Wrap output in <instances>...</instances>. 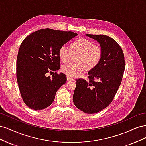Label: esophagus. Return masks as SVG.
Here are the masks:
<instances>
[{
  "label": "esophagus",
  "mask_w": 146,
  "mask_h": 146,
  "mask_svg": "<svg viewBox=\"0 0 146 146\" xmlns=\"http://www.w3.org/2000/svg\"><path fill=\"white\" fill-rule=\"evenodd\" d=\"M67 80H68V82H69V81H72V80H74V79L73 78H72V77H69V76H67Z\"/></svg>",
  "instance_id": "esophagus-1"
}]
</instances>
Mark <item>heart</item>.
I'll use <instances>...</instances> for the list:
<instances>
[{
  "label": "heart",
  "instance_id": "heart-1",
  "mask_svg": "<svg viewBox=\"0 0 146 146\" xmlns=\"http://www.w3.org/2000/svg\"><path fill=\"white\" fill-rule=\"evenodd\" d=\"M102 48L87 39L80 38L69 44V48L61 46L58 50L60 59L63 63H68L76 56L75 63H69L62 66V71L70 77L79 76L86 69L90 70L98 66L102 58Z\"/></svg>",
  "mask_w": 146,
  "mask_h": 146
}]
</instances>
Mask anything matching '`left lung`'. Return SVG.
I'll return each instance as SVG.
<instances>
[{
    "label": "left lung",
    "mask_w": 146,
    "mask_h": 146,
    "mask_svg": "<svg viewBox=\"0 0 146 146\" xmlns=\"http://www.w3.org/2000/svg\"><path fill=\"white\" fill-rule=\"evenodd\" d=\"M86 36L100 43L102 58L95 68L88 72L89 80L77 79L73 101L83 112L94 114L107 107L114 99L124 72L125 57L114 39L104 35Z\"/></svg>",
    "instance_id": "8db88e82"
}]
</instances>
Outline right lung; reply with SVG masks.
Masks as SVG:
<instances>
[{
  "instance_id": "1",
  "label": "right lung",
  "mask_w": 146,
  "mask_h": 146,
  "mask_svg": "<svg viewBox=\"0 0 146 146\" xmlns=\"http://www.w3.org/2000/svg\"><path fill=\"white\" fill-rule=\"evenodd\" d=\"M77 33L44 29L30 34L22 42L16 61V78L22 98L34 110H41L54 102L56 91L67 80L60 68L58 50Z\"/></svg>"
}]
</instances>
